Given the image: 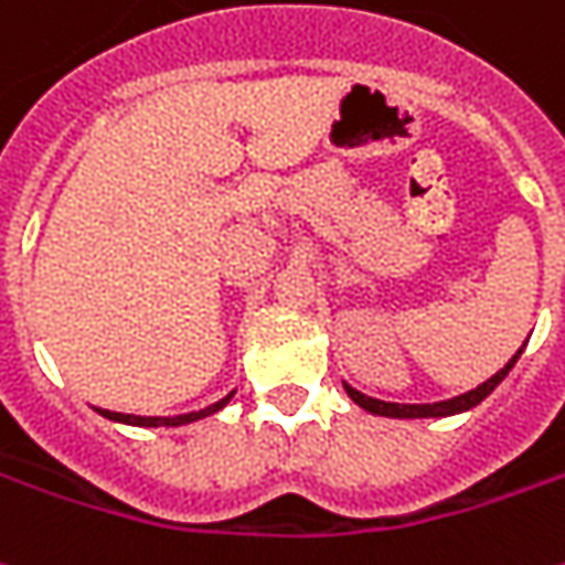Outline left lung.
Wrapping results in <instances>:
<instances>
[{
  "label": "left lung",
  "instance_id": "left-lung-1",
  "mask_svg": "<svg viewBox=\"0 0 565 565\" xmlns=\"http://www.w3.org/2000/svg\"><path fill=\"white\" fill-rule=\"evenodd\" d=\"M523 355V349L510 359L498 374H492V377L486 380V383H479L476 390H470V393H460L455 395V398H445V402H433V405H402V402H383V398H371V395L359 393L355 386H349V383H343V390H347V395L359 405V408H364V412L371 414H380V417H398V420H412V417H451V414H460V412H470V408H476L482 398H489V395L494 393V386L501 383V380L508 377L510 367L516 364V359Z\"/></svg>",
  "mask_w": 565,
  "mask_h": 565
}]
</instances>
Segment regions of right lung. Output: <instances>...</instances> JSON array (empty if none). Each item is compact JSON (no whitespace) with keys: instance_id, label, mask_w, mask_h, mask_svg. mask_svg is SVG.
Instances as JSON below:
<instances>
[{"instance_id":"obj_1","label":"right lung","mask_w":565,"mask_h":565,"mask_svg":"<svg viewBox=\"0 0 565 565\" xmlns=\"http://www.w3.org/2000/svg\"><path fill=\"white\" fill-rule=\"evenodd\" d=\"M232 395L228 393L225 398H218L213 405H206L201 412H188V414H172V417H141V414H120V412H107V408H95V412L107 417V420H114V424H129V427H185V424H194V420H203V417H210V414L222 412L228 402H232Z\"/></svg>"}]
</instances>
